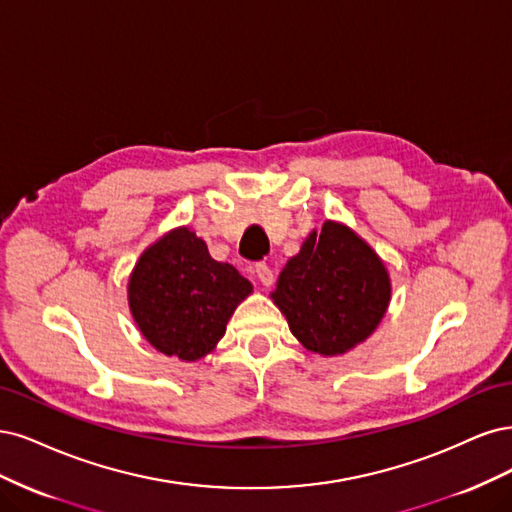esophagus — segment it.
Masks as SVG:
<instances>
[{
	"mask_svg": "<svg viewBox=\"0 0 512 512\" xmlns=\"http://www.w3.org/2000/svg\"><path fill=\"white\" fill-rule=\"evenodd\" d=\"M255 276L259 278V283L263 285V287H270L272 283H274V274H272V270H270V266L268 263H255Z\"/></svg>",
	"mask_w": 512,
	"mask_h": 512,
	"instance_id": "esophagus-1",
	"label": "esophagus"
}]
</instances>
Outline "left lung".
Wrapping results in <instances>:
<instances>
[{
    "instance_id": "left-lung-1",
    "label": "left lung",
    "mask_w": 512,
    "mask_h": 512,
    "mask_svg": "<svg viewBox=\"0 0 512 512\" xmlns=\"http://www.w3.org/2000/svg\"><path fill=\"white\" fill-rule=\"evenodd\" d=\"M391 280L383 259L353 229L325 221L287 261L272 291L291 334L308 351L342 355L385 317Z\"/></svg>"
}]
</instances>
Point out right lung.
<instances>
[{"label":"right lung","mask_w":512,"mask_h":512,"mask_svg":"<svg viewBox=\"0 0 512 512\" xmlns=\"http://www.w3.org/2000/svg\"><path fill=\"white\" fill-rule=\"evenodd\" d=\"M251 291L232 263L212 259L202 238L178 227L140 255L127 298L142 336L159 353L195 361L217 346Z\"/></svg>","instance_id":"obj_1"}]
</instances>
